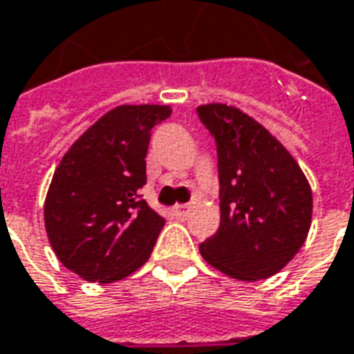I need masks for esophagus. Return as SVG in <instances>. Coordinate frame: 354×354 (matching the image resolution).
Here are the masks:
<instances>
[{"label":"esophagus","instance_id":"esophagus-1","mask_svg":"<svg viewBox=\"0 0 354 354\" xmlns=\"http://www.w3.org/2000/svg\"><path fill=\"white\" fill-rule=\"evenodd\" d=\"M172 212H174V216H176L178 220H185L189 216V207H187V205H176V207L172 209Z\"/></svg>","mask_w":354,"mask_h":354}]
</instances>
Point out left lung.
Here are the masks:
<instances>
[{
    "instance_id": "obj_1",
    "label": "left lung",
    "mask_w": 354,
    "mask_h": 354,
    "mask_svg": "<svg viewBox=\"0 0 354 354\" xmlns=\"http://www.w3.org/2000/svg\"><path fill=\"white\" fill-rule=\"evenodd\" d=\"M218 153L220 226L199 251L234 280L270 278L299 253L313 220V192L291 153L243 111L197 107Z\"/></svg>"
}]
</instances>
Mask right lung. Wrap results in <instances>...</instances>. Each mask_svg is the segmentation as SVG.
I'll list each match as a JSON object with an SVG mask.
<instances>
[{
    "instance_id": "1",
    "label": "right lung",
    "mask_w": 354,
    "mask_h": 354,
    "mask_svg": "<svg viewBox=\"0 0 354 354\" xmlns=\"http://www.w3.org/2000/svg\"><path fill=\"white\" fill-rule=\"evenodd\" d=\"M169 105H120L65 153L49 184L44 220L57 259L80 278L111 283L151 257L165 218L140 199L153 126Z\"/></svg>"
}]
</instances>
